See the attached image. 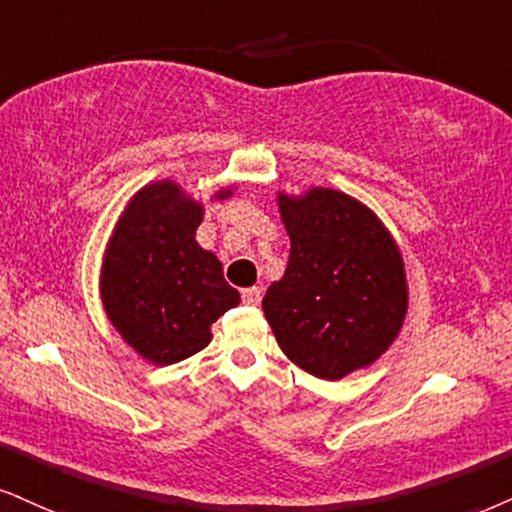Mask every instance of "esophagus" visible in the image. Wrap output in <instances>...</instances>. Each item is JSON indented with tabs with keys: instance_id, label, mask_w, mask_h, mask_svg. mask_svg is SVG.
I'll list each match as a JSON object with an SVG mask.
<instances>
[{
	"instance_id": "obj_1",
	"label": "esophagus",
	"mask_w": 512,
	"mask_h": 512,
	"mask_svg": "<svg viewBox=\"0 0 512 512\" xmlns=\"http://www.w3.org/2000/svg\"><path fill=\"white\" fill-rule=\"evenodd\" d=\"M261 296H263L261 289L249 287V289H244V292H242V301L246 306H258V304H261Z\"/></svg>"
}]
</instances>
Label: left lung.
I'll return each mask as SVG.
<instances>
[{"label": "left lung", "mask_w": 512, "mask_h": 512, "mask_svg": "<svg viewBox=\"0 0 512 512\" xmlns=\"http://www.w3.org/2000/svg\"><path fill=\"white\" fill-rule=\"evenodd\" d=\"M277 211L292 251L263 296V313L282 353L330 382L370 368L408 313L394 235L370 206L330 187L277 192Z\"/></svg>", "instance_id": "1"}]
</instances>
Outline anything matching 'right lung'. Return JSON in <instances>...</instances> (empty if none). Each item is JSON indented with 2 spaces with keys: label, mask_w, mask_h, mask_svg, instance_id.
I'll return each instance as SVG.
<instances>
[{
  "label": "right lung",
  "mask_w": 512,
  "mask_h": 512,
  "mask_svg": "<svg viewBox=\"0 0 512 512\" xmlns=\"http://www.w3.org/2000/svg\"><path fill=\"white\" fill-rule=\"evenodd\" d=\"M235 185L213 194L230 199ZM204 201L175 180H154L128 199L106 242L99 296L113 330L137 356L173 365L206 349L211 325L239 304L223 263L201 249Z\"/></svg>",
  "instance_id": "add662e5"
}]
</instances>
